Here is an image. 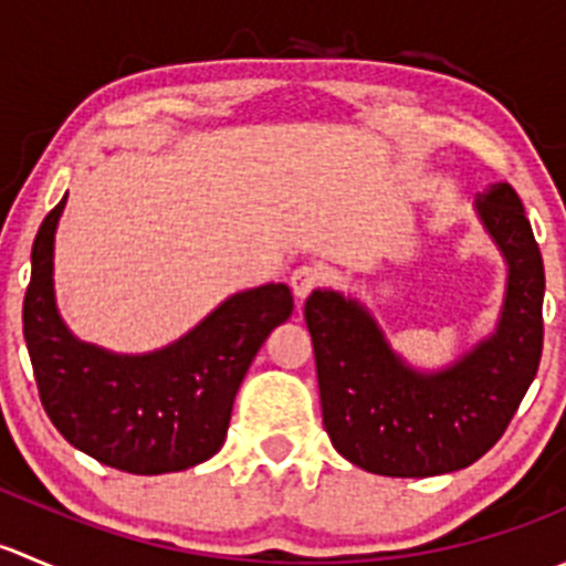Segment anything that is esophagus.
I'll return each instance as SVG.
<instances>
[{
    "label": "esophagus",
    "mask_w": 566,
    "mask_h": 566,
    "mask_svg": "<svg viewBox=\"0 0 566 566\" xmlns=\"http://www.w3.org/2000/svg\"><path fill=\"white\" fill-rule=\"evenodd\" d=\"M319 284H323V271H319L317 265H310V262L295 268L293 276H290V287H293V293L298 295V301L310 298Z\"/></svg>",
    "instance_id": "34e87169"
}]
</instances>
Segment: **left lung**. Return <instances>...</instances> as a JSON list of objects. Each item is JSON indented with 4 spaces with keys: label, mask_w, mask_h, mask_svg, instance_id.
Masks as SVG:
<instances>
[{
    "label": "left lung",
    "mask_w": 566,
    "mask_h": 566,
    "mask_svg": "<svg viewBox=\"0 0 566 566\" xmlns=\"http://www.w3.org/2000/svg\"><path fill=\"white\" fill-rule=\"evenodd\" d=\"M479 216L510 262L499 331L443 373L405 367L375 319L339 293L304 306L317 364L323 424L336 452L380 476H438L495 447L542 358L545 268L521 197L495 182Z\"/></svg>",
    "instance_id": "1"
}]
</instances>
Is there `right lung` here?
<instances>
[{"instance_id":"add662e5","label":"right lung","mask_w":566,"mask_h":566,"mask_svg":"<svg viewBox=\"0 0 566 566\" xmlns=\"http://www.w3.org/2000/svg\"><path fill=\"white\" fill-rule=\"evenodd\" d=\"M40 224L24 295V339L43 410L71 447L117 471H186L213 458L256 350L293 315L284 284L232 295L202 325L150 356H112L73 339L54 304V230Z\"/></svg>"}]
</instances>
